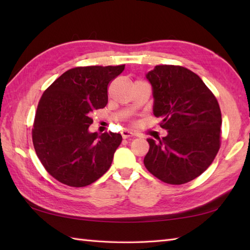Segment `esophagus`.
Here are the masks:
<instances>
[{
    "label": "esophagus",
    "instance_id": "34e87169",
    "mask_svg": "<svg viewBox=\"0 0 250 250\" xmlns=\"http://www.w3.org/2000/svg\"><path fill=\"white\" fill-rule=\"evenodd\" d=\"M135 134L133 133V132H131L129 130H122L121 131V136L124 137V139H129V137H132L134 136Z\"/></svg>",
    "mask_w": 250,
    "mask_h": 250
}]
</instances>
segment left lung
<instances>
[{
  "label": "left lung",
  "instance_id": "left-lung-1",
  "mask_svg": "<svg viewBox=\"0 0 250 250\" xmlns=\"http://www.w3.org/2000/svg\"><path fill=\"white\" fill-rule=\"evenodd\" d=\"M152 87L153 115L167 135L148 139L144 158L153 176L171 185L186 184L205 172L220 148L221 111L216 97L192 71L156 65L146 75Z\"/></svg>",
  "mask_w": 250,
  "mask_h": 250
}]
</instances>
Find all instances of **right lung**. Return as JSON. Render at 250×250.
<instances>
[{
	"label": "right lung",
	"mask_w": 250,
	"mask_h": 250,
	"mask_svg": "<svg viewBox=\"0 0 250 250\" xmlns=\"http://www.w3.org/2000/svg\"><path fill=\"white\" fill-rule=\"evenodd\" d=\"M125 65L78 66L47 88L37 105L32 140L45 169L58 182L84 187L108 171L119 133H90L91 113L107 104L110 82Z\"/></svg>",
	"instance_id": "add662e5"
}]
</instances>
